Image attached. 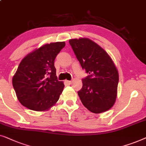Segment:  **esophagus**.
Returning <instances> with one entry per match:
<instances>
[{
	"label": "esophagus",
	"instance_id": "esophagus-1",
	"mask_svg": "<svg viewBox=\"0 0 146 146\" xmlns=\"http://www.w3.org/2000/svg\"><path fill=\"white\" fill-rule=\"evenodd\" d=\"M65 84H66V85H71V81H68V80H65Z\"/></svg>",
	"mask_w": 146,
	"mask_h": 146
}]
</instances>
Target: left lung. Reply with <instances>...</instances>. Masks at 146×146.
<instances>
[{
    "label": "left lung",
    "instance_id": "8db88e82",
    "mask_svg": "<svg viewBox=\"0 0 146 146\" xmlns=\"http://www.w3.org/2000/svg\"><path fill=\"white\" fill-rule=\"evenodd\" d=\"M82 68L89 75L82 79L78 91L82 103L95 114L107 111L114 105L117 96L118 72L109 55L88 38L69 41Z\"/></svg>",
    "mask_w": 146,
    "mask_h": 146
}]
</instances>
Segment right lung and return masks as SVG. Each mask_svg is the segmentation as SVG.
Here are the masks:
<instances>
[{"label": "right lung", "instance_id": "1", "mask_svg": "<svg viewBox=\"0 0 146 146\" xmlns=\"http://www.w3.org/2000/svg\"><path fill=\"white\" fill-rule=\"evenodd\" d=\"M65 46V42L45 44L21 61L12 78V85L24 106L44 111L59 100L64 84L57 80L54 61Z\"/></svg>", "mask_w": 146, "mask_h": 146}]
</instances>
